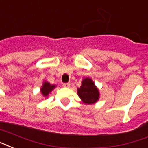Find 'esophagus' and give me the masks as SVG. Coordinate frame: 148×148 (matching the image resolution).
Instances as JSON below:
<instances>
[{
    "label": "esophagus",
    "instance_id": "esophagus-1",
    "mask_svg": "<svg viewBox=\"0 0 148 148\" xmlns=\"http://www.w3.org/2000/svg\"><path fill=\"white\" fill-rule=\"evenodd\" d=\"M63 86L64 88H70L71 87V83H64L63 84Z\"/></svg>",
    "mask_w": 148,
    "mask_h": 148
}]
</instances>
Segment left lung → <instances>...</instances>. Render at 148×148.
<instances>
[{
  "label": "left lung",
  "instance_id": "obj_1",
  "mask_svg": "<svg viewBox=\"0 0 148 148\" xmlns=\"http://www.w3.org/2000/svg\"><path fill=\"white\" fill-rule=\"evenodd\" d=\"M77 95L82 102L87 105L95 104L100 98L99 88L90 77L82 80V85L77 88Z\"/></svg>",
  "mask_w": 148,
  "mask_h": 148
}]
</instances>
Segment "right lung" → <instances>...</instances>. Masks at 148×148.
<instances>
[{
	"instance_id": "obj_1",
	"label": "right lung",
	"mask_w": 148,
	"mask_h": 148,
	"mask_svg": "<svg viewBox=\"0 0 148 148\" xmlns=\"http://www.w3.org/2000/svg\"><path fill=\"white\" fill-rule=\"evenodd\" d=\"M56 87V85H55V84H51L49 82L44 81L43 83H42V86L41 88H40V92H41L42 97L47 98L48 95L50 94V92H51Z\"/></svg>"
}]
</instances>
